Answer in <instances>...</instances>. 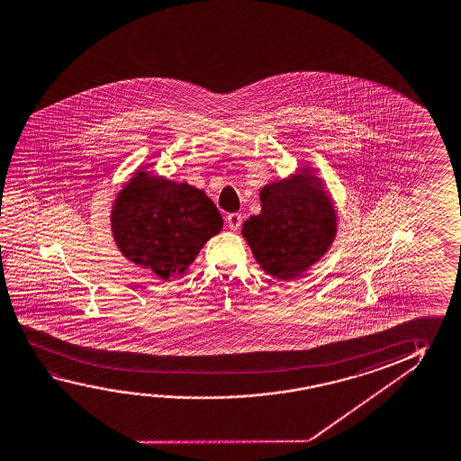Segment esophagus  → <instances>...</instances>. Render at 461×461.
I'll return each instance as SVG.
<instances>
[{"label":"esophagus","mask_w":461,"mask_h":461,"mask_svg":"<svg viewBox=\"0 0 461 461\" xmlns=\"http://www.w3.org/2000/svg\"><path fill=\"white\" fill-rule=\"evenodd\" d=\"M227 223L228 227L231 228V230H238V228L241 227L242 223L241 213H228Z\"/></svg>","instance_id":"34e87169"}]
</instances>
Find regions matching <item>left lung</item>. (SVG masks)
<instances>
[{"instance_id": "obj_1", "label": "left lung", "mask_w": 461, "mask_h": 461, "mask_svg": "<svg viewBox=\"0 0 461 461\" xmlns=\"http://www.w3.org/2000/svg\"><path fill=\"white\" fill-rule=\"evenodd\" d=\"M258 215L242 225L257 264L281 281L301 278L331 248L338 215L312 167L260 189Z\"/></svg>"}]
</instances>
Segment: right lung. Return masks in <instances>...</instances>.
I'll list each match as a JSON object with an SVG mask.
<instances>
[{
  "label": "right lung",
  "mask_w": 461,
  "mask_h": 461,
  "mask_svg": "<svg viewBox=\"0 0 461 461\" xmlns=\"http://www.w3.org/2000/svg\"><path fill=\"white\" fill-rule=\"evenodd\" d=\"M223 219L203 189L140 168L113 199V241L130 262L158 278L183 275Z\"/></svg>",
  "instance_id": "obj_1"
}]
</instances>
